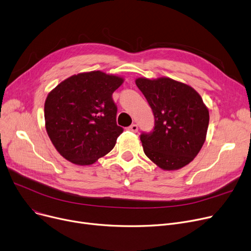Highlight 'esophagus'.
Masks as SVG:
<instances>
[{"mask_svg": "<svg viewBox=\"0 0 251 251\" xmlns=\"http://www.w3.org/2000/svg\"><path fill=\"white\" fill-rule=\"evenodd\" d=\"M127 129H128V130H130V131H132V132H137V131H138V126L134 124V125L129 126L127 127Z\"/></svg>", "mask_w": 251, "mask_h": 251, "instance_id": "esophagus-1", "label": "esophagus"}]
</instances>
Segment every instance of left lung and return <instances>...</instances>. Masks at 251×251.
<instances>
[{"instance_id":"obj_1","label":"left lung","mask_w":251,"mask_h":251,"mask_svg":"<svg viewBox=\"0 0 251 251\" xmlns=\"http://www.w3.org/2000/svg\"><path fill=\"white\" fill-rule=\"evenodd\" d=\"M136 85L155 119L153 131L140 137L146 156L164 170L182 168L205 141L209 109L193 87L170 78H138Z\"/></svg>"}]
</instances>
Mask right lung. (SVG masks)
<instances>
[{"label":"right lung","mask_w":251,"mask_h":251,"mask_svg":"<svg viewBox=\"0 0 251 251\" xmlns=\"http://www.w3.org/2000/svg\"><path fill=\"white\" fill-rule=\"evenodd\" d=\"M123 83L119 76L92 71L71 76L49 93L46 128L65 159L90 165L113 149L124 128L116 125L112 93Z\"/></svg>","instance_id":"right-lung-1"}]
</instances>
